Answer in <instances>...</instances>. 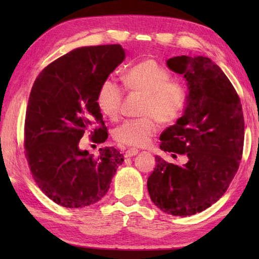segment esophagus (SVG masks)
Listing matches in <instances>:
<instances>
[{"instance_id": "obj_1", "label": "esophagus", "mask_w": 259, "mask_h": 259, "mask_svg": "<svg viewBox=\"0 0 259 259\" xmlns=\"http://www.w3.org/2000/svg\"><path fill=\"white\" fill-rule=\"evenodd\" d=\"M138 154V150L137 148H129V150L125 151V156L130 157V156H135Z\"/></svg>"}]
</instances>
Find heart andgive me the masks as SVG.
Masks as SVG:
<instances>
[{
  "label": "heart",
  "instance_id": "1",
  "mask_svg": "<svg viewBox=\"0 0 259 259\" xmlns=\"http://www.w3.org/2000/svg\"><path fill=\"white\" fill-rule=\"evenodd\" d=\"M124 85L131 93L144 96L140 107L142 117L126 120L116 126L113 137L122 145L143 147L159 131L162 123H171L186 107L188 91L179 80L154 60H146L129 68L123 76ZM124 89L113 78H106L99 87L97 104L108 119L116 120L122 111Z\"/></svg>",
  "mask_w": 259,
  "mask_h": 259
}]
</instances>
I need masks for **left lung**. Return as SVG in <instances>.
<instances>
[{"mask_svg": "<svg viewBox=\"0 0 259 259\" xmlns=\"http://www.w3.org/2000/svg\"><path fill=\"white\" fill-rule=\"evenodd\" d=\"M187 81L184 115L161 134V150L185 154L176 165L155 156L147 179L151 200L174 216L201 212L222 198L238 171L244 119L239 95L224 72L207 57L177 56L166 61Z\"/></svg>", "mask_w": 259, "mask_h": 259, "instance_id": "1", "label": "left lung"}]
</instances>
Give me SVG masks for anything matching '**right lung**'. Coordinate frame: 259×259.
Listing matches in <instances>:
<instances>
[{
    "label": "right lung",
    "mask_w": 259,
    "mask_h": 259,
    "mask_svg": "<svg viewBox=\"0 0 259 259\" xmlns=\"http://www.w3.org/2000/svg\"><path fill=\"white\" fill-rule=\"evenodd\" d=\"M124 57L120 45L77 48L43 68L32 87L25 117V156L37 186L65 208L99 201L123 162L116 148H100L95 156L81 151L78 143L87 134L97 144L107 139L97 95Z\"/></svg>",
    "instance_id": "obj_1"
}]
</instances>
